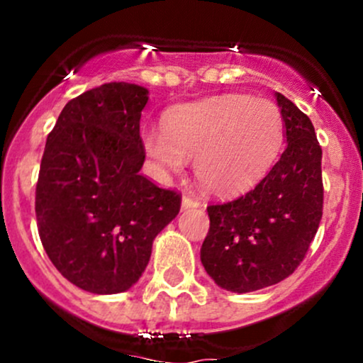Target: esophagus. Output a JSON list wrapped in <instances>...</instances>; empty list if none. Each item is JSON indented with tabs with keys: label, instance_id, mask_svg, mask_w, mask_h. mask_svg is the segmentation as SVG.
<instances>
[{
	"label": "esophagus",
	"instance_id": "obj_1",
	"mask_svg": "<svg viewBox=\"0 0 363 363\" xmlns=\"http://www.w3.org/2000/svg\"><path fill=\"white\" fill-rule=\"evenodd\" d=\"M199 207V200L193 199V196H184L182 199V208H195Z\"/></svg>",
	"mask_w": 363,
	"mask_h": 363
}]
</instances>
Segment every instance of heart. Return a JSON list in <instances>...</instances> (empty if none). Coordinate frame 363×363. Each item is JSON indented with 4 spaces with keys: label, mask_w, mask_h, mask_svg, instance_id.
Masks as SVG:
<instances>
[{
    "label": "heart",
    "mask_w": 363,
    "mask_h": 363,
    "mask_svg": "<svg viewBox=\"0 0 363 363\" xmlns=\"http://www.w3.org/2000/svg\"><path fill=\"white\" fill-rule=\"evenodd\" d=\"M284 123L265 98L221 94L168 111L164 128H145V155L163 170L181 172L195 158L196 181L205 191L233 196L269 172L281 149Z\"/></svg>",
    "instance_id": "b5f03b06"
}]
</instances>
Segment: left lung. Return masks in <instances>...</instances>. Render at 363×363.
<instances>
[{
    "label": "left lung",
    "instance_id": "1",
    "mask_svg": "<svg viewBox=\"0 0 363 363\" xmlns=\"http://www.w3.org/2000/svg\"><path fill=\"white\" fill-rule=\"evenodd\" d=\"M286 147L246 195L208 205L200 258L218 286L235 294L262 290L295 272L323 214L321 147L314 126L294 101L276 93Z\"/></svg>",
    "mask_w": 363,
    "mask_h": 363
}]
</instances>
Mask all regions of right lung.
<instances>
[{
    "label": "right lung",
    "instance_id": "right-lung-1",
    "mask_svg": "<svg viewBox=\"0 0 363 363\" xmlns=\"http://www.w3.org/2000/svg\"><path fill=\"white\" fill-rule=\"evenodd\" d=\"M149 91L111 82L69 100L47 137L36 182L40 240L75 286L112 295L133 286L181 195L140 175V116Z\"/></svg>",
    "mask_w": 363,
    "mask_h": 363
}]
</instances>
